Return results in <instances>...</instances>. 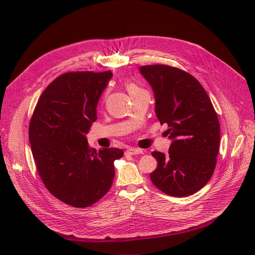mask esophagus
Returning a JSON list of instances; mask_svg holds the SVG:
<instances>
[{
  "instance_id": "esophagus-1",
  "label": "esophagus",
  "mask_w": 255,
  "mask_h": 255,
  "mask_svg": "<svg viewBox=\"0 0 255 255\" xmlns=\"http://www.w3.org/2000/svg\"><path fill=\"white\" fill-rule=\"evenodd\" d=\"M126 152H127L128 154L134 155V154H142V153H143V150H142V149H138V148H129Z\"/></svg>"
}]
</instances>
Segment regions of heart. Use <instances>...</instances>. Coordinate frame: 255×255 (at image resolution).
Returning a JSON list of instances; mask_svg holds the SVG:
<instances>
[{"label":"heart","instance_id":"obj_1","mask_svg":"<svg viewBox=\"0 0 255 255\" xmlns=\"http://www.w3.org/2000/svg\"><path fill=\"white\" fill-rule=\"evenodd\" d=\"M125 86H126V89L128 90V92H129V94L131 95V96H134L135 94H137V93H139V92H141L143 89L142 88H140L136 83H134V82H127L126 84H125Z\"/></svg>","mask_w":255,"mask_h":255}]
</instances>
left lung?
<instances>
[{"instance_id":"left-lung-1","label":"left lung","mask_w":255,"mask_h":255,"mask_svg":"<svg viewBox=\"0 0 255 255\" xmlns=\"http://www.w3.org/2000/svg\"><path fill=\"white\" fill-rule=\"evenodd\" d=\"M155 96V113L172 139L168 153L153 151L158 164L152 184L171 197L191 196L212 177L220 147V123L199 81L189 72L166 64L140 67Z\"/></svg>"}]
</instances>
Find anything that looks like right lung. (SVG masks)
<instances>
[{
	"label": "right lung",
	"mask_w": 255,
	"mask_h": 255,
	"mask_svg": "<svg viewBox=\"0 0 255 255\" xmlns=\"http://www.w3.org/2000/svg\"><path fill=\"white\" fill-rule=\"evenodd\" d=\"M111 70L70 71L41 94L29 124L36 168L48 192L66 205L87 208L110 190L119 148H92L86 134L97 120V105Z\"/></svg>",
	"instance_id": "right-lung-1"
}]
</instances>
